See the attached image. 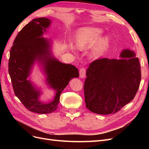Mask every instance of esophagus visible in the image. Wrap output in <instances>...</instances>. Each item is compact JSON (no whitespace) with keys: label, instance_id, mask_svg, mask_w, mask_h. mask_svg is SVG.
Instances as JSON below:
<instances>
[{"label":"esophagus","instance_id":"34e87169","mask_svg":"<svg viewBox=\"0 0 149 149\" xmlns=\"http://www.w3.org/2000/svg\"><path fill=\"white\" fill-rule=\"evenodd\" d=\"M86 73V70L85 68H81L79 70V77L81 78H83L85 77Z\"/></svg>","mask_w":149,"mask_h":149}]
</instances>
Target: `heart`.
Returning a JSON list of instances; mask_svg holds the SVG:
<instances>
[{
  "label": "heart",
  "instance_id": "b5f03b06",
  "mask_svg": "<svg viewBox=\"0 0 149 149\" xmlns=\"http://www.w3.org/2000/svg\"><path fill=\"white\" fill-rule=\"evenodd\" d=\"M102 30L98 28L86 27L80 29L74 37V45L79 49H86L93 45L90 49L92 56L102 55L109 46L110 39L108 37L100 38Z\"/></svg>",
  "mask_w": 149,
  "mask_h": 149
}]
</instances>
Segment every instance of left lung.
<instances>
[{
	"label": "left lung",
	"mask_w": 149,
	"mask_h": 149,
	"mask_svg": "<svg viewBox=\"0 0 149 149\" xmlns=\"http://www.w3.org/2000/svg\"><path fill=\"white\" fill-rule=\"evenodd\" d=\"M120 60L100 58L86 71L84 84L86 106L98 114H114L134 98L141 79L139 58L124 49Z\"/></svg>",
	"instance_id": "1"
}]
</instances>
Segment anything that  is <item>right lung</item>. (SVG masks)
<instances>
[{
  "instance_id": "1",
  "label": "right lung",
  "mask_w": 149,
  "mask_h": 149,
  "mask_svg": "<svg viewBox=\"0 0 149 149\" xmlns=\"http://www.w3.org/2000/svg\"><path fill=\"white\" fill-rule=\"evenodd\" d=\"M50 23V20L42 17L24 26L14 40L8 60V73L15 96L29 111L38 114L55 111L61 92L72 78L79 76L78 70L74 66L62 63L50 56L48 40L41 37ZM36 59L42 62L47 81L56 90L54 100L48 104L39 100L40 93L26 79Z\"/></svg>"
}]
</instances>
